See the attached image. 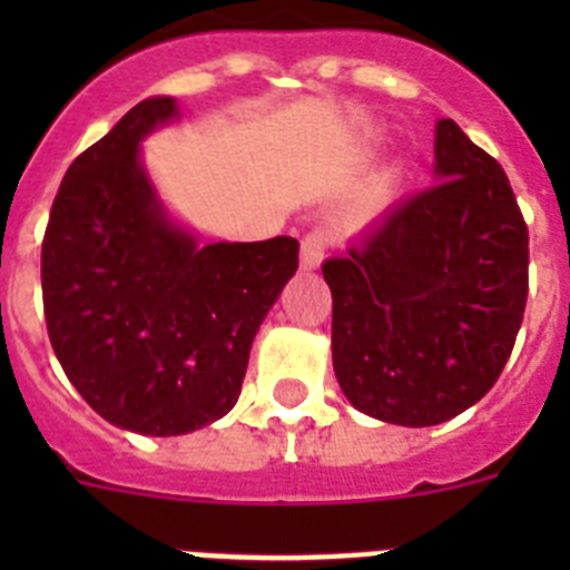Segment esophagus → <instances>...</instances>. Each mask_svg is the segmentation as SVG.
Instances as JSON below:
<instances>
[{
    "label": "esophagus",
    "instance_id": "34e87169",
    "mask_svg": "<svg viewBox=\"0 0 570 570\" xmlns=\"http://www.w3.org/2000/svg\"><path fill=\"white\" fill-rule=\"evenodd\" d=\"M325 248H328V230L314 228L308 234L302 236V245H299V265L305 271H314L320 268L322 256H325Z\"/></svg>",
    "mask_w": 570,
    "mask_h": 570
}]
</instances>
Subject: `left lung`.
<instances>
[{"mask_svg":"<svg viewBox=\"0 0 570 570\" xmlns=\"http://www.w3.org/2000/svg\"><path fill=\"white\" fill-rule=\"evenodd\" d=\"M436 185L407 196L322 276L342 394L391 425H440L500 380L528 299V225L502 165L436 122Z\"/></svg>","mask_w":570,"mask_h":570,"instance_id":"obj_1","label":"left lung"}]
</instances>
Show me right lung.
Segmentation results:
<instances>
[{"mask_svg":"<svg viewBox=\"0 0 570 570\" xmlns=\"http://www.w3.org/2000/svg\"><path fill=\"white\" fill-rule=\"evenodd\" d=\"M176 116L170 97L145 99L79 154L42 239L45 322L65 376L110 425L145 436L228 414L299 265L291 236L199 245L170 223L139 142Z\"/></svg>","mask_w":570,"mask_h":570,"instance_id":"right-lung-1","label":"right lung"}]
</instances>
